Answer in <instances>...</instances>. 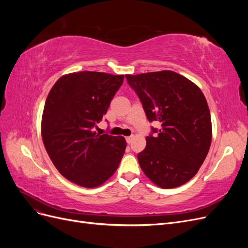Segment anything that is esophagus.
<instances>
[{"label":"esophagus","instance_id":"34e87169","mask_svg":"<svg viewBox=\"0 0 248 248\" xmlns=\"http://www.w3.org/2000/svg\"><path fill=\"white\" fill-rule=\"evenodd\" d=\"M132 140H133V137H127V138H126V141H127V144H131Z\"/></svg>","mask_w":248,"mask_h":248}]
</instances>
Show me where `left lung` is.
<instances>
[{"label":"left lung","mask_w":248,"mask_h":248,"mask_svg":"<svg viewBox=\"0 0 248 248\" xmlns=\"http://www.w3.org/2000/svg\"><path fill=\"white\" fill-rule=\"evenodd\" d=\"M128 85L139 96L149 122H160L138 154L145 175L161 188L188 182L204 162L212 140L211 116L201 89L170 70L131 76Z\"/></svg>","instance_id":"left-lung-1"}]
</instances>
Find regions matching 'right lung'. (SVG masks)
Wrapping results in <instances>:
<instances>
[{"label": "right lung", "mask_w": 248, "mask_h": 248, "mask_svg": "<svg viewBox=\"0 0 248 248\" xmlns=\"http://www.w3.org/2000/svg\"><path fill=\"white\" fill-rule=\"evenodd\" d=\"M124 76L80 71L60 78L44 106L41 134L60 174L87 188L100 186L117 170L126 148L123 137L94 131L107 114Z\"/></svg>", "instance_id": "obj_1"}]
</instances>
